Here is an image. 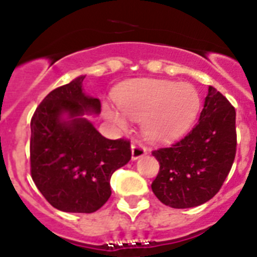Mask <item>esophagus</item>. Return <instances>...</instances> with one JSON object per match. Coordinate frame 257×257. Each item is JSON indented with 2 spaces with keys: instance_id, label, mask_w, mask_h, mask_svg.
<instances>
[{
  "instance_id": "obj_1",
  "label": "esophagus",
  "mask_w": 257,
  "mask_h": 257,
  "mask_svg": "<svg viewBox=\"0 0 257 257\" xmlns=\"http://www.w3.org/2000/svg\"><path fill=\"white\" fill-rule=\"evenodd\" d=\"M131 152H133V160H138L147 153V148L143 143L134 140L133 144H131Z\"/></svg>"
}]
</instances>
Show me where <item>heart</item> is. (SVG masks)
I'll use <instances>...</instances> for the list:
<instances>
[{
    "label": "heart",
    "instance_id": "obj_1",
    "mask_svg": "<svg viewBox=\"0 0 257 257\" xmlns=\"http://www.w3.org/2000/svg\"><path fill=\"white\" fill-rule=\"evenodd\" d=\"M117 105L124 114L143 119L144 133L151 139L169 140L196 121L201 96L189 83L144 79L124 87L117 95ZM108 115L119 126L126 124L122 113L109 109Z\"/></svg>",
    "mask_w": 257,
    "mask_h": 257
}]
</instances>
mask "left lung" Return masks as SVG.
Returning <instances> with one entry per match:
<instances>
[{
    "label": "left lung",
    "instance_id": "1",
    "mask_svg": "<svg viewBox=\"0 0 257 257\" xmlns=\"http://www.w3.org/2000/svg\"><path fill=\"white\" fill-rule=\"evenodd\" d=\"M237 152L235 109L208 86L199 122L183 139L152 152L160 171L152 190L163 205L190 208L210 201L222 187Z\"/></svg>",
    "mask_w": 257,
    "mask_h": 257
}]
</instances>
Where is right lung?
Masks as SVG:
<instances>
[{
    "label": "right lung",
    "instance_id": "obj_1",
    "mask_svg": "<svg viewBox=\"0 0 257 257\" xmlns=\"http://www.w3.org/2000/svg\"><path fill=\"white\" fill-rule=\"evenodd\" d=\"M83 79L52 90L31 119L32 179L50 205L64 212L99 210L112 194L113 172L131 160L130 140L106 139L79 117L101 108L99 99L82 92Z\"/></svg>",
    "mask_w": 257,
    "mask_h": 257
}]
</instances>
